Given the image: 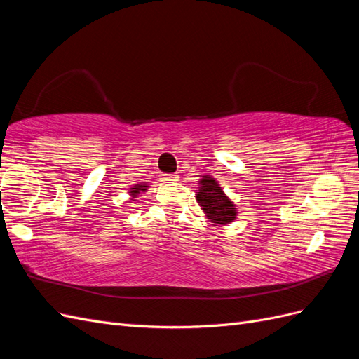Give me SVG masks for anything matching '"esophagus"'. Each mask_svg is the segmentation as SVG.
I'll use <instances>...</instances> for the list:
<instances>
[{
	"label": "esophagus",
	"mask_w": 359,
	"mask_h": 359,
	"mask_svg": "<svg viewBox=\"0 0 359 359\" xmlns=\"http://www.w3.org/2000/svg\"><path fill=\"white\" fill-rule=\"evenodd\" d=\"M177 175H173V173H161L160 180L165 181V182H172V181H177Z\"/></svg>",
	"instance_id": "esophagus-1"
}]
</instances>
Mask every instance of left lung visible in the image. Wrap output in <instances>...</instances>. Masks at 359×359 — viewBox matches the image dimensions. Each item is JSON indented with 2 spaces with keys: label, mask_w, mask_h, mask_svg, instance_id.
<instances>
[{
  "label": "left lung",
  "mask_w": 359,
  "mask_h": 359,
  "mask_svg": "<svg viewBox=\"0 0 359 359\" xmlns=\"http://www.w3.org/2000/svg\"><path fill=\"white\" fill-rule=\"evenodd\" d=\"M196 201L205 212L206 219L214 226H226L236 219L235 203L226 196L219 181L210 175H203L199 180V190H196Z\"/></svg>",
  "instance_id": "left-lung-1"
}]
</instances>
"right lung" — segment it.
Returning a JSON list of instances; mask_svg holds the SVG:
<instances>
[{
  "label": "right lung",
  "instance_id": "1",
  "mask_svg": "<svg viewBox=\"0 0 359 359\" xmlns=\"http://www.w3.org/2000/svg\"><path fill=\"white\" fill-rule=\"evenodd\" d=\"M148 184H142V182H140V184H135V186L133 187H130V196H132L133 199L132 201H135V198H137L139 196V193H145L147 190H148Z\"/></svg>",
  "mask_w": 359,
  "mask_h": 359
}]
</instances>
